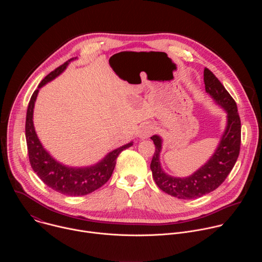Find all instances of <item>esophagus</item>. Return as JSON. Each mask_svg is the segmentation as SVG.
Returning a JSON list of instances; mask_svg holds the SVG:
<instances>
[{
	"mask_svg": "<svg viewBox=\"0 0 262 262\" xmlns=\"http://www.w3.org/2000/svg\"><path fill=\"white\" fill-rule=\"evenodd\" d=\"M155 130H156V128H155L154 125H151V124H144V125L141 126V128L139 130V137L142 138V139L149 138L155 133Z\"/></svg>",
	"mask_w": 262,
	"mask_h": 262,
	"instance_id": "obj_1",
	"label": "esophagus"
}]
</instances>
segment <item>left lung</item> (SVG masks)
Here are the masks:
<instances>
[{
    "instance_id": "left-lung-1",
    "label": "left lung",
    "mask_w": 262,
    "mask_h": 262,
    "mask_svg": "<svg viewBox=\"0 0 262 262\" xmlns=\"http://www.w3.org/2000/svg\"><path fill=\"white\" fill-rule=\"evenodd\" d=\"M204 84L206 92L226 110L228 118L226 130L210 160L189 177H172L161 168L162 139L159 136L150 138L156 145L150 164L154 179L163 192L178 199H196L217 189L233 169L239 156L242 125L236 102L208 68H204Z\"/></svg>"
}]
</instances>
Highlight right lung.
Returning a JSON list of instances; mask_svg holds the SVG:
<instances>
[{"instance_id": "right-lung-1", "label": "right lung", "mask_w": 262, "mask_h": 262, "mask_svg": "<svg viewBox=\"0 0 262 262\" xmlns=\"http://www.w3.org/2000/svg\"><path fill=\"white\" fill-rule=\"evenodd\" d=\"M70 60L50 72L38 85V89H36L32 94L26 117V141L31 167L48 186L66 196H84L99 189L110 179L114 171L118 156L124 149L130 147L133 143H128L115 149L100 163L92 167L78 169L65 167L59 164L45 150V148L37 138L33 125V108L35 100L39 88L58 77L66 68Z\"/></svg>"}]
</instances>
